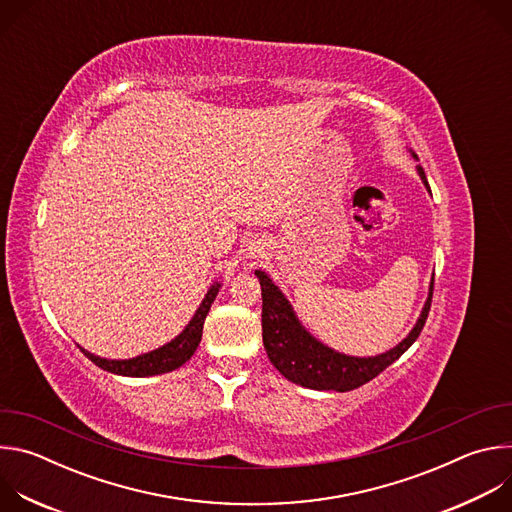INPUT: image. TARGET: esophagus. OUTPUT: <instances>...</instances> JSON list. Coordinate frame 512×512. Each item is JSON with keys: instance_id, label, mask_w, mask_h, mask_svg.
I'll list each match as a JSON object with an SVG mask.
<instances>
[{"instance_id": "esophagus-1", "label": "esophagus", "mask_w": 512, "mask_h": 512, "mask_svg": "<svg viewBox=\"0 0 512 512\" xmlns=\"http://www.w3.org/2000/svg\"><path fill=\"white\" fill-rule=\"evenodd\" d=\"M261 255H263V251H261L257 245H249V247H247V257H249V259H259Z\"/></svg>"}]
</instances>
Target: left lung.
<instances>
[{
	"mask_svg": "<svg viewBox=\"0 0 512 512\" xmlns=\"http://www.w3.org/2000/svg\"><path fill=\"white\" fill-rule=\"evenodd\" d=\"M413 158H417L413 154ZM425 188L429 190L423 168H417ZM431 192V190H429ZM255 275L261 283V326H263V344L273 367L291 383L316 389V391H352L360 385L373 381L381 375L389 364H393L421 334L433 296V279L429 283V296L421 310V316L409 336L401 340L395 348L387 350L379 356L358 358L346 356L318 342L296 318L289 302L279 291V287L265 275V271L257 269Z\"/></svg>",
	"mask_w": 512,
	"mask_h": 512,
	"instance_id": "1",
	"label": "left lung"
}]
</instances>
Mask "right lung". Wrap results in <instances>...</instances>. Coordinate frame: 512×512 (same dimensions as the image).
<instances>
[{
    "label": "right lung",
    "mask_w": 512,
    "mask_h": 512,
    "mask_svg": "<svg viewBox=\"0 0 512 512\" xmlns=\"http://www.w3.org/2000/svg\"><path fill=\"white\" fill-rule=\"evenodd\" d=\"M221 289V283L210 285L208 294L204 296L200 308L196 310L194 318L190 320V324L168 344H164L162 348H156L152 352H145L141 356L135 358H127V360H109V358H101L91 354L89 350L81 348L85 352V356L95 362L97 367H101L103 371H109L113 375H123V377H152V375H162V373H170L176 371L178 367L186 360H190V356L194 354V350L200 344L202 338V326L206 320V314Z\"/></svg>",
    "instance_id": "1"
}]
</instances>
